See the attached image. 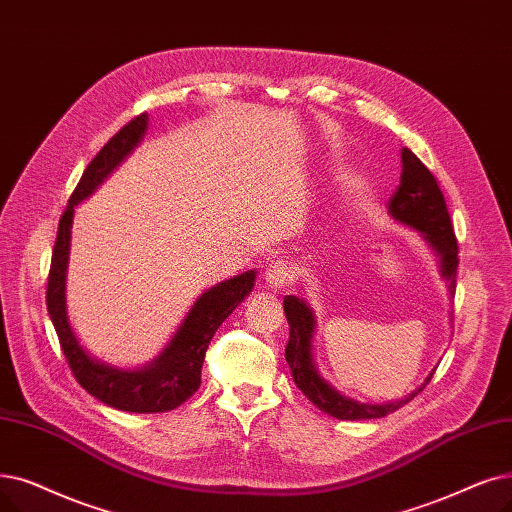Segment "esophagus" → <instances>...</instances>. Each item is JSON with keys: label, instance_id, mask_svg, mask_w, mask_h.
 <instances>
[{"label": "esophagus", "instance_id": "esophagus-1", "mask_svg": "<svg viewBox=\"0 0 512 512\" xmlns=\"http://www.w3.org/2000/svg\"><path fill=\"white\" fill-rule=\"evenodd\" d=\"M265 282H268L270 288L280 291V288H284L288 282H291V270H288L282 261L270 263L268 268H265Z\"/></svg>", "mask_w": 512, "mask_h": 512}]
</instances>
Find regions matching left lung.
I'll return each mask as SVG.
<instances>
[{"instance_id":"8db88e82","label":"left lung","mask_w":512,"mask_h":512,"mask_svg":"<svg viewBox=\"0 0 512 512\" xmlns=\"http://www.w3.org/2000/svg\"><path fill=\"white\" fill-rule=\"evenodd\" d=\"M389 213L402 221V224L418 230L425 240L435 249L441 261V276L448 280L450 295L456 293V270H458V242L452 228V219L446 207V198L435 180V175L422 165V161L408 148H402V175H399V186L389 198ZM284 314L291 326V337H288L284 358L291 366L295 385L303 391V395L318 410L335 416L339 420H370L383 418L397 408L408 404L414 395H418L427 383L406 399L389 404H360L355 399L341 395L332 389L322 376L318 374L314 360H311V337H314V314L307 303L295 295L284 297Z\"/></svg>"}]
</instances>
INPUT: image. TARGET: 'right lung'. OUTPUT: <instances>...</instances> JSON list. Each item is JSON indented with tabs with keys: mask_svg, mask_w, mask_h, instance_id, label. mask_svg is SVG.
Here are the masks:
<instances>
[{
	"mask_svg": "<svg viewBox=\"0 0 512 512\" xmlns=\"http://www.w3.org/2000/svg\"><path fill=\"white\" fill-rule=\"evenodd\" d=\"M148 115L142 113L123 125L104 148L85 167L77 188L73 190L69 205H66L52 251V263L46 288V305L50 320L56 328V335L66 355L77 383L102 404L123 412L154 414L173 410L201 387V370L205 362V351L236 305L251 293L255 284V272H244L213 286L201 299L194 303L188 318L175 332L167 349L142 370H119L90 358L69 324L64 303V278L66 261H69L71 224L75 205L85 196H90L104 177L113 171L127 154L136 146L146 131Z\"/></svg>",
	"mask_w": 512,
	"mask_h": 512,
	"instance_id": "1",
	"label": "right lung"
}]
</instances>
